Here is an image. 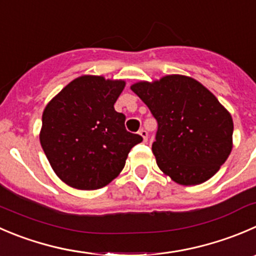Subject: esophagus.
Listing matches in <instances>:
<instances>
[{
	"instance_id": "1",
	"label": "esophagus",
	"mask_w": 256,
	"mask_h": 256,
	"mask_svg": "<svg viewBox=\"0 0 256 256\" xmlns=\"http://www.w3.org/2000/svg\"><path fill=\"white\" fill-rule=\"evenodd\" d=\"M138 134H140L141 136H142V138H144V141H148V131L146 130H144V128H141L140 131H138Z\"/></svg>"
}]
</instances>
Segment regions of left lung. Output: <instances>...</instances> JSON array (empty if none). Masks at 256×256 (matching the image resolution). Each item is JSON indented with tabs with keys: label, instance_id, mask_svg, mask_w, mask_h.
I'll use <instances>...</instances> for the list:
<instances>
[{
	"label": "left lung",
	"instance_id": "obj_1",
	"mask_svg": "<svg viewBox=\"0 0 256 256\" xmlns=\"http://www.w3.org/2000/svg\"><path fill=\"white\" fill-rule=\"evenodd\" d=\"M131 90L158 121L152 152L164 174L180 185H198L219 171L232 148L229 111L199 81L168 75Z\"/></svg>",
	"mask_w": 256,
	"mask_h": 256
}]
</instances>
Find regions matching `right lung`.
I'll return each mask as SVG.
<instances>
[{"label":"right lung","instance_id":"obj_1","mask_svg":"<svg viewBox=\"0 0 256 256\" xmlns=\"http://www.w3.org/2000/svg\"><path fill=\"white\" fill-rule=\"evenodd\" d=\"M124 88L122 80L81 76L44 108L40 142L56 175L71 188L96 190L110 184L142 141L126 130V116L114 108Z\"/></svg>","mask_w":256,"mask_h":256}]
</instances>
